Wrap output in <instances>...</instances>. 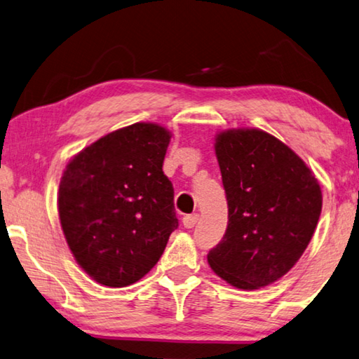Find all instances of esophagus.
Masks as SVG:
<instances>
[{
	"label": "esophagus",
	"instance_id": "esophagus-1",
	"mask_svg": "<svg viewBox=\"0 0 359 359\" xmlns=\"http://www.w3.org/2000/svg\"><path fill=\"white\" fill-rule=\"evenodd\" d=\"M198 220H200V214H190L182 219V224H184L185 229H193L198 224Z\"/></svg>",
	"mask_w": 359,
	"mask_h": 359
}]
</instances>
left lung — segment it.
<instances>
[{"label":"left lung","mask_w":359,"mask_h":359,"mask_svg":"<svg viewBox=\"0 0 359 359\" xmlns=\"http://www.w3.org/2000/svg\"><path fill=\"white\" fill-rule=\"evenodd\" d=\"M229 225L208 254L222 280L252 291L280 280L309 246L323 208L321 187L297 153L262 129H226L214 144Z\"/></svg>","instance_id":"8db88e82"}]
</instances>
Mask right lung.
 <instances>
[{"label":"right lung","instance_id":"add662e5","mask_svg":"<svg viewBox=\"0 0 359 359\" xmlns=\"http://www.w3.org/2000/svg\"><path fill=\"white\" fill-rule=\"evenodd\" d=\"M170 133L135 123L70 159L59 185V219L78 265L99 284L124 287L161 257L179 220L163 172Z\"/></svg>","mask_w":359,"mask_h":359}]
</instances>
